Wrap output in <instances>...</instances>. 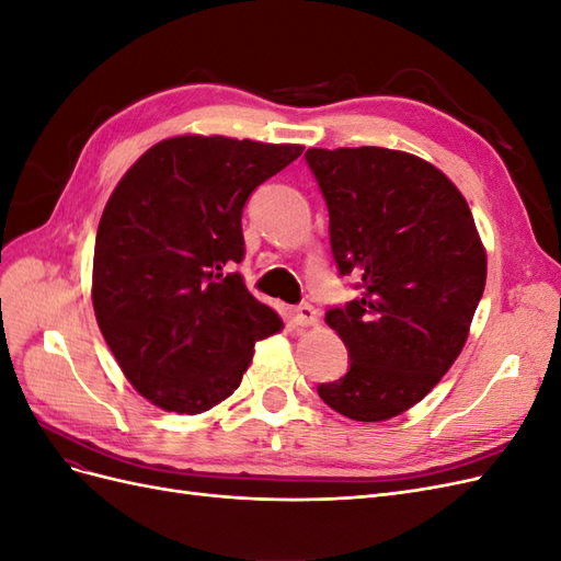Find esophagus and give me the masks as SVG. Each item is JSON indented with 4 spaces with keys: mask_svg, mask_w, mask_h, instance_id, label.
<instances>
[{
    "mask_svg": "<svg viewBox=\"0 0 561 561\" xmlns=\"http://www.w3.org/2000/svg\"><path fill=\"white\" fill-rule=\"evenodd\" d=\"M318 311L316 307H311V304H299V307L293 309V322L299 328H309V325H318Z\"/></svg>",
    "mask_w": 561,
    "mask_h": 561,
    "instance_id": "obj_1",
    "label": "esophagus"
}]
</instances>
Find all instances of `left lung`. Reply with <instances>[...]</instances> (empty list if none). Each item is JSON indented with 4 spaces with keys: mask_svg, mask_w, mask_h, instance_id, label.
I'll use <instances>...</instances> for the list:
<instances>
[{
    "mask_svg": "<svg viewBox=\"0 0 561 561\" xmlns=\"http://www.w3.org/2000/svg\"><path fill=\"white\" fill-rule=\"evenodd\" d=\"M330 213L339 276L360 297L330 307L348 371L318 396L353 421H386L426 398L461 353L486 254L461 192L419 157L383 147L309 149Z\"/></svg>",
    "mask_w": 561,
    "mask_h": 561,
    "instance_id": "8db88e82",
    "label": "left lung"
}]
</instances>
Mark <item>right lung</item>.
Listing matches in <instances>:
<instances>
[{"instance_id":"right-lung-1","label":"right lung","mask_w":561,"mask_h":561,"mask_svg":"<svg viewBox=\"0 0 561 561\" xmlns=\"http://www.w3.org/2000/svg\"><path fill=\"white\" fill-rule=\"evenodd\" d=\"M301 149L180 135L145 151L110 196L93 309L126 379L161 410L201 414L229 398L254 342L283 328L236 266L245 201Z\"/></svg>"}]
</instances>
